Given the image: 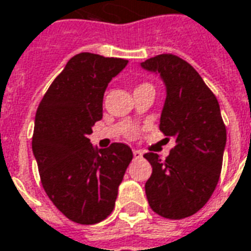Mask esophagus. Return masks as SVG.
Wrapping results in <instances>:
<instances>
[{
    "label": "esophagus",
    "mask_w": 251,
    "mask_h": 251,
    "mask_svg": "<svg viewBox=\"0 0 251 251\" xmlns=\"http://www.w3.org/2000/svg\"><path fill=\"white\" fill-rule=\"evenodd\" d=\"M132 154H134V157H135V158H139V157H142L143 153L141 151V150H132Z\"/></svg>",
    "instance_id": "esophagus-1"
}]
</instances>
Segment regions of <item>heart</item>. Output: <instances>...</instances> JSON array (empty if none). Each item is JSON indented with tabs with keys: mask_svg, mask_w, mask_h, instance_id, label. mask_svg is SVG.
Wrapping results in <instances>:
<instances>
[{
	"mask_svg": "<svg viewBox=\"0 0 251 251\" xmlns=\"http://www.w3.org/2000/svg\"><path fill=\"white\" fill-rule=\"evenodd\" d=\"M145 84H148V83H145Z\"/></svg>",
	"mask_w": 251,
	"mask_h": 251,
	"instance_id": "heart-1",
	"label": "heart"
}]
</instances>
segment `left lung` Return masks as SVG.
I'll return each mask as SVG.
<instances>
[{
  "label": "left lung",
  "mask_w": 251,
  "mask_h": 251,
  "mask_svg": "<svg viewBox=\"0 0 251 251\" xmlns=\"http://www.w3.org/2000/svg\"><path fill=\"white\" fill-rule=\"evenodd\" d=\"M142 67L158 72L167 86L160 129L167 139H175L165 160L151 151L143 155L153 168L145 191L153 212L180 220L203 208L215 191L227 142L226 124L216 96L187 61L164 53Z\"/></svg>",
  "instance_id": "8db88e82"
}]
</instances>
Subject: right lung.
<instances>
[{
	"mask_svg": "<svg viewBox=\"0 0 251 251\" xmlns=\"http://www.w3.org/2000/svg\"><path fill=\"white\" fill-rule=\"evenodd\" d=\"M128 60L79 53L67 63L36 109L32 135L43 190L61 213L77 224H97L115 208L117 188L132 160L131 149L90 143L102 119L103 93Z\"/></svg>",
	"mask_w": 251,
	"mask_h": 251,
	"instance_id": "add662e5",
	"label": "right lung"
}]
</instances>
